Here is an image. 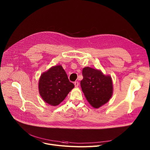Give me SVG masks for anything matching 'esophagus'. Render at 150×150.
Returning <instances> with one entry per match:
<instances>
[{"label": "esophagus", "mask_w": 150, "mask_h": 150, "mask_svg": "<svg viewBox=\"0 0 150 150\" xmlns=\"http://www.w3.org/2000/svg\"><path fill=\"white\" fill-rule=\"evenodd\" d=\"M74 85H75V87H78L79 86V82L78 81H75L74 82Z\"/></svg>", "instance_id": "obj_1"}]
</instances>
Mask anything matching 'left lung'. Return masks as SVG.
Listing matches in <instances>:
<instances>
[{
    "instance_id": "1",
    "label": "left lung",
    "mask_w": 150,
    "mask_h": 150,
    "mask_svg": "<svg viewBox=\"0 0 150 150\" xmlns=\"http://www.w3.org/2000/svg\"><path fill=\"white\" fill-rule=\"evenodd\" d=\"M83 79L81 87L88 103L98 109L107 103L113 94V82L109 75L100 70L85 67L82 69Z\"/></svg>"
}]
</instances>
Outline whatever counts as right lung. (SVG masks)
I'll list each match as a JSON object with an SVG mask.
<instances>
[{"instance_id":"obj_1","label":"right lung","mask_w":150,"mask_h":150,"mask_svg":"<svg viewBox=\"0 0 150 150\" xmlns=\"http://www.w3.org/2000/svg\"><path fill=\"white\" fill-rule=\"evenodd\" d=\"M74 88V83L69 81L61 65L53 67L42 73L38 82L40 96L53 106L59 104Z\"/></svg>"}]
</instances>
